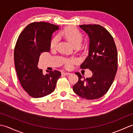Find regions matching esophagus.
Wrapping results in <instances>:
<instances>
[{"label":"esophagus","mask_w":133,"mask_h":133,"mask_svg":"<svg viewBox=\"0 0 133 133\" xmlns=\"http://www.w3.org/2000/svg\"><path fill=\"white\" fill-rule=\"evenodd\" d=\"M62 74L64 75H69L70 74V73L68 72H63L62 73Z\"/></svg>","instance_id":"34e87169"}]
</instances>
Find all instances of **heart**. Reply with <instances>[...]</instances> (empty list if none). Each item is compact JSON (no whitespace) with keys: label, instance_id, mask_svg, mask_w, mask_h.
<instances>
[{"label":"heart","instance_id":"1","mask_svg":"<svg viewBox=\"0 0 133 133\" xmlns=\"http://www.w3.org/2000/svg\"><path fill=\"white\" fill-rule=\"evenodd\" d=\"M60 35L64 38L69 43L75 47L80 46L83 41V35L77 29L74 27H69L63 30L60 33ZM57 43V38H54L51 42V49H54ZM75 62L74 59H69L64 62L65 66L67 68H70L71 64Z\"/></svg>","mask_w":133,"mask_h":133}]
</instances>
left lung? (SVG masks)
I'll return each mask as SVG.
<instances>
[{
  "label": "left lung",
  "mask_w": 133,
  "mask_h": 133,
  "mask_svg": "<svg viewBox=\"0 0 133 133\" xmlns=\"http://www.w3.org/2000/svg\"><path fill=\"white\" fill-rule=\"evenodd\" d=\"M79 27L89 35V55L81 65L82 69L92 72L91 78L83 80L79 72L78 81L73 86L76 94L86 99H95L108 91L118 69V53L114 39L106 29L98 24H83Z\"/></svg>",
  "instance_id": "8db88e82"
}]
</instances>
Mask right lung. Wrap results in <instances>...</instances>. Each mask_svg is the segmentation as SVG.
<instances>
[{"mask_svg":"<svg viewBox=\"0 0 133 133\" xmlns=\"http://www.w3.org/2000/svg\"><path fill=\"white\" fill-rule=\"evenodd\" d=\"M59 26L44 22H34L19 35L14 49V61L18 79L28 94L35 98L52 93L61 72L57 70L44 75L38 67L39 56L49 52L52 34Z\"/></svg>","mask_w":133,"mask_h":133,"instance_id":"right-lung-1","label":"right lung"}]
</instances>
